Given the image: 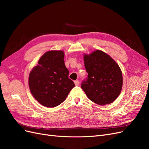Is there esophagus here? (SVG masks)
Wrapping results in <instances>:
<instances>
[{"label": "esophagus", "instance_id": "esophagus-1", "mask_svg": "<svg viewBox=\"0 0 149 149\" xmlns=\"http://www.w3.org/2000/svg\"><path fill=\"white\" fill-rule=\"evenodd\" d=\"M74 84H75V85H76V86H79V81L78 80H76V81H74Z\"/></svg>", "mask_w": 149, "mask_h": 149}]
</instances>
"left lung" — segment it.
I'll use <instances>...</instances> for the list:
<instances>
[{
  "label": "left lung",
  "mask_w": 149,
  "mask_h": 149,
  "mask_svg": "<svg viewBox=\"0 0 149 149\" xmlns=\"http://www.w3.org/2000/svg\"><path fill=\"white\" fill-rule=\"evenodd\" d=\"M88 78L81 87L91 101L105 105L115 101L123 87V74L119 65L102 51L97 50L84 55Z\"/></svg>",
  "instance_id": "left-lung-1"
}]
</instances>
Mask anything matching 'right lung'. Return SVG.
Wrapping results in <instances>:
<instances>
[{
  "label": "right lung",
  "mask_w": 149,
  "mask_h": 149,
  "mask_svg": "<svg viewBox=\"0 0 149 149\" xmlns=\"http://www.w3.org/2000/svg\"><path fill=\"white\" fill-rule=\"evenodd\" d=\"M64 52L52 50L40 58L29 74V85L33 96L42 105L54 107L63 102L74 83L68 78Z\"/></svg>",
  "instance_id": "obj_1"
}]
</instances>
